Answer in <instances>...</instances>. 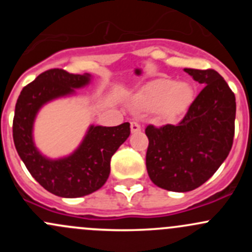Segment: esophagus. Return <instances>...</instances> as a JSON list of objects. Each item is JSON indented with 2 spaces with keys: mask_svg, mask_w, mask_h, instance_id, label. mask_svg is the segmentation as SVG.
Instances as JSON below:
<instances>
[{
  "mask_svg": "<svg viewBox=\"0 0 252 252\" xmlns=\"http://www.w3.org/2000/svg\"><path fill=\"white\" fill-rule=\"evenodd\" d=\"M130 129H131V133H139V131H141V126L138 122H131Z\"/></svg>",
  "mask_w": 252,
  "mask_h": 252,
  "instance_id": "esophagus-1",
  "label": "esophagus"
}]
</instances>
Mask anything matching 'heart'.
I'll use <instances>...</instances> for the list:
<instances>
[{
    "instance_id": "heart-1",
    "label": "heart",
    "mask_w": 252,
    "mask_h": 252,
    "mask_svg": "<svg viewBox=\"0 0 252 252\" xmlns=\"http://www.w3.org/2000/svg\"><path fill=\"white\" fill-rule=\"evenodd\" d=\"M194 100V88L167 78L152 80L136 96L135 102L142 110L159 111L167 119H174L189 108Z\"/></svg>"
}]
</instances>
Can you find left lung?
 <instances>
[{
  "instance_id": "8db88e82",
  "label": "left lung",
  "mask_w": 252,
  "mask_h": 252,
  "mask_svg": "<svg viewBox=\"0 0 252 252\" xmlns=\"http://www.w3.org/2000/svg\"><path fill=\"white\" fill-rule=\"evenodd\" d=\"M184 72L205 86L177 126H147L146 168L155 185L169 191L196 189L216 173L234 138L235 96L213 69Z\"/></svg>"
}]
</instances>
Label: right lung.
I'll return each mask as SVG.
<instances>
[{
  "instance_id": "1",
  "label": "right lung",
  "mask_w": 252,
  "mask_h": 252,
  "mask_svg": "<svg viewBox=\"0 0 252 252\" xmlns=\"http://www.w3.org/2000/svg\"><path fill=\"white\" fill-rule=\"evenodd\" d=\"M91 75L50 69L24 86L16 103L13 140L19 157L32 178L47 191L61 197H81L100 189L111 172V158L130 135V124L90 126L83 141L70 155L50 158L34 142V123L45 105L75 95V89L89 85Z\"/></svg>"
}]
</instances>
